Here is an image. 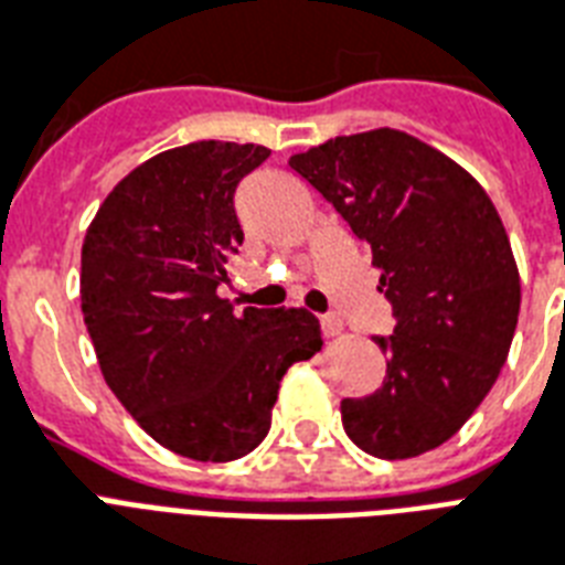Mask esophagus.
Here are the masks:
<instances>
[{"mask_svg":"<svg viewBox=\"0 0 565 565\" xmlns=\"http://www.w3.org/2000/svg\"><path fill=\"white\" fill-rule=\"evenodd\" d=\"M319 326H322V334H326V337L343 334V319H340V317H322V319H319Z\"/></svg>","mask_w":565,"mask_h":565,"instance_id":"obj_1","label":"esophagus"}]
</instances>
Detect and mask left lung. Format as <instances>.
Listing matches in <instances>:
<instances>
[{"instance_id": "left-lung-1", "label": "left lung", "mask_w": 565, "mask_h": 565, "mask_svg": "<svg viewBox=\"0 0 565 565\" xmlns=\"http://www.w3.org/2000/svg\"><path fill=\"white\" fill-rule=\"evenodd\" d=\"M372 252L393 305L384 384L343 398L354 446L407 460L443 446L508 361L522 284L490 195L434 146L395 128L334 137L290 158Z\"/></svg>"}]
</instances>
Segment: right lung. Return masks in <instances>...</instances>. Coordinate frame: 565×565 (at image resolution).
Segmentation results:
<instances>
[{"label":"right lung","instance_id":"add662e5","mask_svg":"<svg viewBox=\"0 0 565 565\" xmlns=\"http://www.w3.org/2000/svg\"><path fill=\"white\" fill-rule=\"evenodd\" d=\"M257 143L167 149L99 204L82 246V313L105 384L137 425L190 460L264 443L284 372L322 349L305 308L234 310L216 287L243 243L234 190Z\"/></svg>","mask_w":565,"mask_h":565}]
</instances>
